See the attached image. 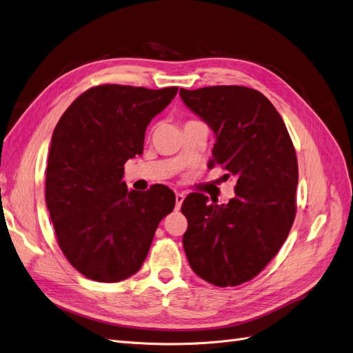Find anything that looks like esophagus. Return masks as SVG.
Here are the masks:
<instances>
[{"mask_svg": "<svg viewBox=\"0 0 353 353\" xmlns=\"http://www.w3.org/2000/svg\"><path fill=\"white\" fill-rule=\"evenodd\" d=\"M184 199H185V194H184V193H176V194H175V205H176V209L181 208V205H183Z\"/></svg>", "mask_w": 353, "mask_h": 353, "instance_id": "obj_1", "label": "esophagus"}]
</instances>
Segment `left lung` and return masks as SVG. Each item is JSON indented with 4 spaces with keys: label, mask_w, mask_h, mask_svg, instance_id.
Returning a JSON list of instances; mask_svg holds the SVG:
<instances>
[{
    "label": "left lung",
    "mask_w": 353,
    "mask_h": 353,
    "mask_svg": "<svg viewBox=\"0 0 353 353\" xmlns=\"http://www.w3.org/2000/svg\"><path fill=\"white\" fill-rule=\"evenodd\" d=\"M179 95L215 132L212 165L237 176L236 197L227 205H209L200 193L185 197L187 259L208 283L239 285L270 263L293 225L299 170L292 138L272 103L256 90L218 85L181 88Z\"/></svg>",
    "instance_id": "obj_1"
}]
</instances>
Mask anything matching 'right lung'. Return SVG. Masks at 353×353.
I'll use <instances>...</instances> for the list:
<instances>
[{
	"label": "right lung",
	"instance_id": "add662e5",
	"mask_svg": "<svg viewBox=\"0 0 353 353\" xmlns=\"http://www.w3.org/2000/svg\"><path fill=\"white\" fill-rule=\"evenodd\" d=\"M176 92L99 85L81 94L56 125L46 201L63 254L90 280L117 283L135 274L159 222L175 208L166 185L141 193L128 190L122 178L126 160L143 154L148 123Z\"/></svg>",
	"mask_w": 353,
	"mask_h": 353
}]
</instances>
